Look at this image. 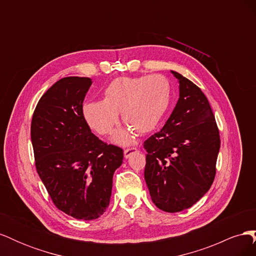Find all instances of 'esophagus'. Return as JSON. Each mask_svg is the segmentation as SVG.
Wrapping results in <instances>:
<instances>
[{
    "label": "esophagus",
    "instance_id": "obj_1",
    "mask_svg": "<svg viewBox=\"0 0 256 256\" xmlns=\"http://www.w3.org/2000/svg\"><path fill=\"white\" fill-rule=\"evenodd\" d=\"M138 152V150L136 148V147H132V148H127V150H125V152H124V157L128 159L131 154H132L134 152Z\"/></svg>",
    "mask_w": 256,
    "mask_h": 256
}]
</instances>
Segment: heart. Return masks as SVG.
Segmentation results:
<instances>
[{"instance_id": "heart-1", "label": "heart", "mask_w": 256, "mask_h": 256, "mask_svg": "<svg viewBox=\"0 0 256 256\" xmlns=\"http://www.w3.org/2000/svg\"><path fill=\"white\" fill-rule=\"evenodd\" d=\"M171 94V84L161 74L122 76L108 84L102 102L85 104L83 116L92 129L106 136L112 132L120 113L128 128L116 131L112 141L125 146L134 141V131L146 134L157 127L170 106Z\"/></svg>"}]
</instances>
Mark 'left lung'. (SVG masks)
Segmentation results:
<instances>
[{
  "instance_id": "1",
  "label": "left lung",
  "mask_w": 256,
  "mask_h": 256,
  "mask_svg": "<svg viewBox=\"0 0 256 256\" xmlns=\"http://www.w3.org/2000/svg\"><path fill=\"white\" fill-rule=\"evenodd\" d=\"M171 72L180 83V98L164 126L143 144L144 178L152 203L164 212H178L212 187L220 136L204 92L180 74Z\"/></svg>"
}]
</instances>
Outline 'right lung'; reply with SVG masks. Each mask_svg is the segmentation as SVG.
<instances>
[{
	"mask_svg": "<svg viewBox=\"0 0 256 256\" xmlns=\"http://www.w3.org/2000/svg\"><path fill=\"white\" fill-rule=\"evenodd\" d=\"M92 83L85 76L54 83L38 102L30 125L38 175L60 210L79 220L106 212L124 158L122 150L100 141L84 118Z\"/></svg>",
	"mask_w": 256,
	"mask_h": 256,
	"instance_id": "right-lung-1",
	"label": "right lung"
}]
</instances>
